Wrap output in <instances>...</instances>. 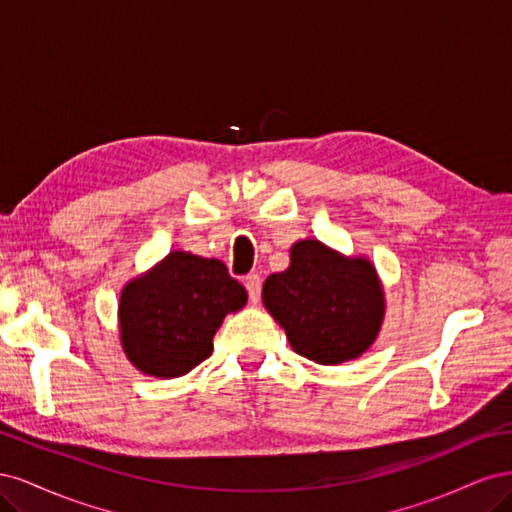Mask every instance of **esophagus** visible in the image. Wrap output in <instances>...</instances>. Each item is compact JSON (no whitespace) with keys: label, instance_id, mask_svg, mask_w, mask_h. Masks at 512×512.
Masks as SVG:
<instances>
[{"label":"esophagus","instance_id":"obj_1","mask_svg":"<svg viewBox=\"0 0 512 512\" xmlns=\"http://www.w3.org/2000/svg\"><path fill=\"white\" fill-rule=\"evenodd\" d=\"M245 288H247V294H250V299L256 303L258 301V297H260V288H262V280H260V275L258 273H250V275H245Z\"/></svg>","mask_w":512,"mask_h":512}]
</instances>
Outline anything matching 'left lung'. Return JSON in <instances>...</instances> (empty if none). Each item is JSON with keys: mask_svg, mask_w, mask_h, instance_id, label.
Segmentation results:
<instances>
[{"mask_svg": "<svg viewBox=\"0 0 512 512\" xmlns=\"http://www.w3.org/2000/svg\"><path fill=\"white\" fill-rule=\"evenodd\" d=\"M262 301L292 350L320 365L363 354L380 331L384 294L365 258H344L316 239L290 250V267L262 286Z\"/></svg>", "mask_w": 512, "mask_h": 512, "instance_id": "8db88e82", "label": "left lung"}]
</instances>
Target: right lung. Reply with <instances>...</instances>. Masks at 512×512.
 <instances>
[{
	"label": "right lung",
	"mask_w": 512,
	"mask_h": 512,
	"mask_svg": "<svg viewBox=\"0 0 512 512\" xmlns=\"http://www.w3.org/2000/svg\"><path fill=\"white\" fill-rule=\"evenodd\" d=\"M247 301L222 260L170 252L130 282L119 301L121 346L132 365L156 378H179L211 356L226 314Z\"/></svg>",
	"instance_id": "1"
}]
</instances>
